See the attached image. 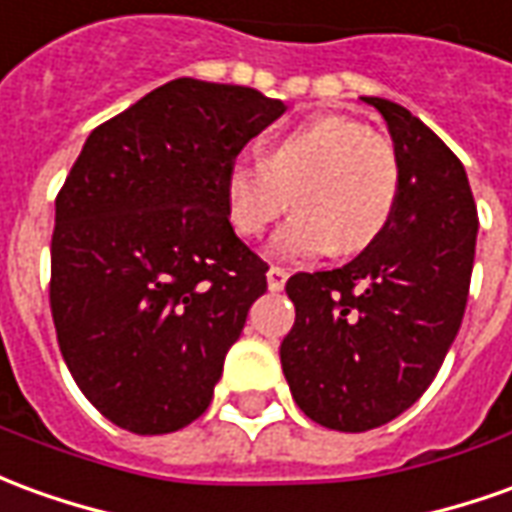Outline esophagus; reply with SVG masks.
<instances>
[{"label":"esophagus","instance_id":"34e87169","mask_svg":"<svg viewBox=\"0 0 512 512\" xmlns=\"http://www.w3.org/2000/svg\"><path fill=\"white\" fill-rule=\"evenodd\" d=\"M266 280H268V291H282V288H285V280H288V268L271 266L268 268Z\"/></svg>","mask_w":512,"mask_h":512}]
</instances>
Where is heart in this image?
Returning a JSON list of instances; mask_svg holds the SVG:
<instances>
[{"label":"heart","mask_w":512,"mask_h":512,"mask_svg":"<svg viewBox=\"0 0 512 512\" xmlns=\"http://www.w3.org/2000/svg\"><path fill=\"white\" fill-rule=\"evenodd\" d=\"M291 205L271 238L285 260L316 257L335 246L357 255L388 230L399 202V160L366 124L324 116L268 138L260 157L238 155L224 171V207L241 238L263 235Z\"/></svg>","instance_id":"obj_1"}]
</instances>
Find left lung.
<instances>
[{
	"label": "left lung",
	"mask_w": 512,
	"mask_h": 512,
	"mask_svg": "<svg viewBox=\"0 0 512 512\" xmlns=\"http://www.w3.org/2000/svg\"><path fill=\"white\" fill-rule=\"evenodd\" d=\"M363 102L391 132L399 202L352 263L288 280L296 321L280 346L293 402L338 432L382 427L430 388L466 313L480 227L455 152L407 107Z\"/></svg>",
	"instance_id": "obj_1"
}]
</instances>
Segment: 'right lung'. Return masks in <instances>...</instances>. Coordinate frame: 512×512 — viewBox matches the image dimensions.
Masks as SVG:
<instances>
[{"label": "right lung", "mask_w": 512, "mask_h": 512, "mask_svg": "<svg viewBox=\"0 0 512 512\" xmlns=\"http://www.w3.org/2000/svg\"><path fill=\"white\" fill-rule=\"evenodd\" d=\"M285 110L180 77L96 127L71 166L49 305L71 377L121 430H182L210 405L268 271L230 227L224 171Z\"/></svg>", "instance_id": "add662e5"}]
</instances>
